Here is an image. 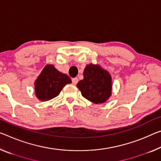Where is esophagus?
Masks as SVG:
<instances>
[{
	"label": "esophagus",
	"mask_w": 161,
	"mask_h": 161,
	"mask_svg": "<svg viewBox=\"0 0 161 161\" xmlns=\"http://www.w3.org/2000/svg\"><path fill=\"white\" fill-rule=\"evenodd\" d=\"M72 83L73 85H76L78 82V78L77 77H75V78H72Z\"/></svg>",
	"instance_id": "obj_1"
}]
</instances>
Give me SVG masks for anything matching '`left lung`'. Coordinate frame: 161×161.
Returning <instances> with one entry per match:
<instances>
[{"instance_id":"1","label":"left lung","mask_w":161,"mask_h":161,"mask_svg":"<svg viewBox=\"0 0 161 161\" xmlns=\"http://www.w3.org/2000/svg\"><path fill=\"white\" fill-rule=\"evenodd\" d=\"M83 76V80L76 85L81 95L94 104L104 103L111 95L109 74L98 65L89 64L84 70Z\"/></svg>"}]
</instances>
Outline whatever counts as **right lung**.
<instances>
[{
    "instance_id": "add662e5",
    "label": "right lung",
    "mask_w": 161,
    "mask_h": 161,
    "mask_svg": "<svg viewBox=\"0 0 161 161\" xmlns=\"http://www.w3.org/2000/svg\"><path fill=\"white\" fill-rule=\"evenodd\" d=\"M70 83L71 80L68 75L61 73L53 65H47L35 81L36 95L42 101L50 100Z\"/></svg>"
}]
</instances>
